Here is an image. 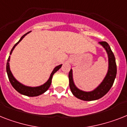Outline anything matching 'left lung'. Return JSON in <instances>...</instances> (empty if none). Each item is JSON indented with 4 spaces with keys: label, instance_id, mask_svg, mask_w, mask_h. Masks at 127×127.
<instances>
[{
    "label": "left lung",
    "instance_id": "8db88e82",
    "mask_svg": "<svg viewBox=\"0 0 127 127\" xmlns=\"http://www.w3.org/2000/svg\"><path fill=\"white\" fill-rule=\"evenodd\" d=\"M99 44L104 47L108 55L109 61V67L106 76L104 79L103 81L95 90L91 92H85L78 89L74 85L72 79V70L71 69L68 74L69 85L70 90L76 98L82 100L91 101L95 100L102 98L110 91L112 86L114 84V80L117 74V66L115 63V58L112 49L110 48L109 44L106 42L101 41Z\"/></svg>",
    "mask_w": 127,
    "mask_h": 127
}]
</instances>
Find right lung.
I'll return each instance as SVG.
<instances>
[{
  "label": "right lung",
  "instance_id": "obj_1",
  "mask_svg": "<svg viewBox=\"0 0 127 127\" xmlns=\"http://www.w3.org/2000/svg\"><path fill=\"white\" fill-rule=\"evenodd\" d=\"M29 32H28L27 33L25 34L21 38L20 40H19V42H17V43L14 45V46H13V48H12V50H11V51H10V55L12 54V51H13V49L15 48V46L18 44V43H19V42H21V40H22L28 33H29ZM10 59V56H9L6 64V72L8 76V79L10 80V83H11V84H12V85L13 86V88L15 89L17 92H19V93L22 94V95H24L28 96H36L40 95H42V94H43L44 93L46 92V91L49 89V87H50V85H51V80H52L53 75L59 69L61 68V67L62 66V64H60V65L57 66H56L54 70H53V72H51V75H50V77H49V80H47V82L44 83V85L36 87H27V86H25V85H23V84H21V83H20L19 82H18L13 76V75H12V72H11V71H10V64H9Z\"/></svg>",
  "mask_w": 127,
  "mask_h": 127
}]
</instances>
